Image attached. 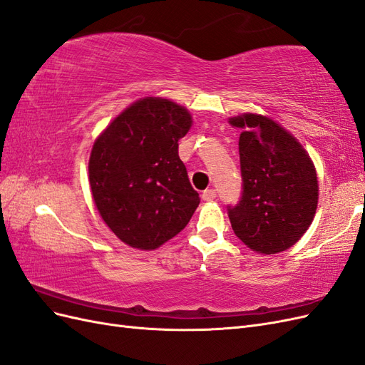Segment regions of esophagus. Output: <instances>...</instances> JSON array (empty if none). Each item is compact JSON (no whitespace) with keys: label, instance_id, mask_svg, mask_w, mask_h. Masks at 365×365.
<instances>
[{"label":"esophagus","instance_id":"obj_1","mask_svg":"<svg viewBox=\"0 0 365 365\" xmlns=\"http://www.w3.org/2000/svg\"><path fill=\"white\" fill-rule=\"evenodd\" d=\"M215 197H216V190L215 189L204 190V193H202V200L204 201H213Z\"/></svg>","mask_w":365,"mask_h":365}]
</instances>
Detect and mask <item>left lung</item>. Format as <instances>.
<instances>
[{
  "label": "left lung",
  "instance_id": "obj_1",
  "mask_svg": "<svg viewBox=\"0 0 365 365\" xmlns=\"http://www.w3.org/2000/svg\"><path fill=\"white\" fill-rule=\"evenodd\" d=\"M230 123L244 129L239 137L242 196L227 207L231 227L252 251L282 252L306 233L315 216L314 164L300 143L268 117L245 114Z\"/></svg>",
  "mask_w": 365,
  "mask_h": 365
}]
</instances>
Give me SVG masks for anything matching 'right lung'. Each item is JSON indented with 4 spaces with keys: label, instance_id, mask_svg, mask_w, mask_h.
Masks as SVG:
<instances>
[{
    "label": "right lung",
    "instance_id": "obj_1",
    "mask_svg": "<svg viewBox=\"0 0 365 365\" xmlns=\"http://www.w3.org/2000/svg\"><path fill=\"white\" fill-rule=\"evenodd\" d=\"M192 126L185 108L148 97L125 109L94 143L90 184L106 225L125 244L155 250L189 224L197 193L178 155Z\"/></svg>",
    "mask_w": 365,
    "mask_h": 365
}]
</instances>
